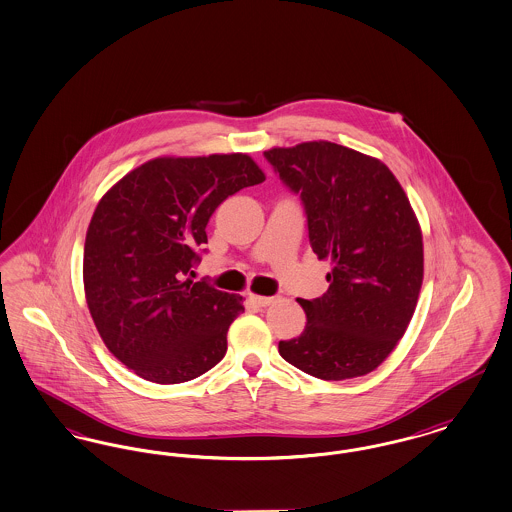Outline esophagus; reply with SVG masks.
<instances>
[{
    "instance_id": "obj_1",
    "label": "esophagus",
    "mask_w": 512,
    "mask_h": 512,
    "mask_svg": "<svg viewBox=\"0 0 512 512\" xmlns=\"http://www.w3.org/2000/svg\"><path fill=\"white\" fill-rule=\"evenodd\" d=\"M249 299L257 305V307H268L276 301V297H263V295H249Z\"/></svg>"
}]
</instances>
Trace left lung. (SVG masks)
<instances>
[{
    "label": "left lung",
    "mask_w": 512,
    "mask_h": 512,
    "mask_svg": "<svg viewBox=\"0 0 512 512\" xmlns=\"http://www.w3.org/2000/svg\"><path fill=\"white\" fill-rule=\"evenodd\" d=\"M266 162L307 215L318 259H331L328 291L297 299L305 331L280 356L324 381L366 375L402 339L423 284V236L389 167L328 141L272 148Z\"/></svg>",
    "instance_id": "1"
}]
</instances>
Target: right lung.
Segmentation results:
<instances>
[{
	"mask_svg": "<svg viewBox=\"0 0 512 512\" xmlns=\"http://www.w3.org/2000/svg\"><path fill=\"white\" fill-rule=\"evenodd\" d=\"M263 181L247 154L156 158L104 194L85 236L83 286L104 345L123 366L175 385L223 360L242 297L184 276L202 261L213 211Z\"/></svg>",
	"mask_w": 512,
	"mask_h": 512,
	"instance_id": "1",
	"label": "right lung"
}]
</instances>
